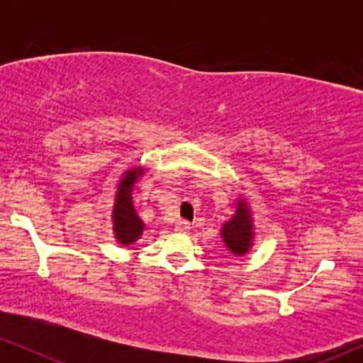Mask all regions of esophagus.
Returning <instances> with one entry per match:
<instances>
[{"label": "esophagus", "mask_w": 363, "mask_h": 363, "mask_svg": "<svg viewBox=\"0 0 363 363\" xmlns=\"http://www.w3.org/2000/svg\"><path fill=\"white\" fill-rule=\"evenodd\" d=\"M191 228V223L187 222V220H179L176 223V230L181 232V234H186V232H189Z\"/></svg>", "instance_id": "obj_1"}]
</instances>
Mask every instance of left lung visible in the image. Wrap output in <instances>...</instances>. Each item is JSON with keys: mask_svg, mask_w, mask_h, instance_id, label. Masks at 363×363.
<instances>
[{"mask_svg": "<svg viewBox=\"0 0 363 363\" xmlns=\"http://www.w3.org/2000/svg\"><path fill=\"white\" fill-rule=\"evenodd\" d=\"M222 237L227 247L237 256H242L244 252L249 251L252 239V225L244 201L237 203L235 215L222 227Z\"/></svg>", "mask_w": 363, "mask_h": 363, "instance_id": "obj_1", "label": "left lung"}]
</instances>
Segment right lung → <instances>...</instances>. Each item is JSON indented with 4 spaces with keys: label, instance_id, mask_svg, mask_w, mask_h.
<instances>
[{
    "label": "right lung",
    "instance_id": "right-lung-1",
    "mask_svg": "<svg viewBox=\"0 0 363 363\" xmlns=\"http://www.w3.org/2000/svg\"><path fill=\"white\" fill-rule=\"evenodd\" d=\"M140 170L133 169L126 172V177L121 181L119 191L116 194V203H114V232L116 237L121 244H131L143 232V222L136 215L135 208L131 203V187L135 184L136 177H138Z\"/></svg>",
    "mask_w": 363,
    "mask_h": 363
}]
</instances>
